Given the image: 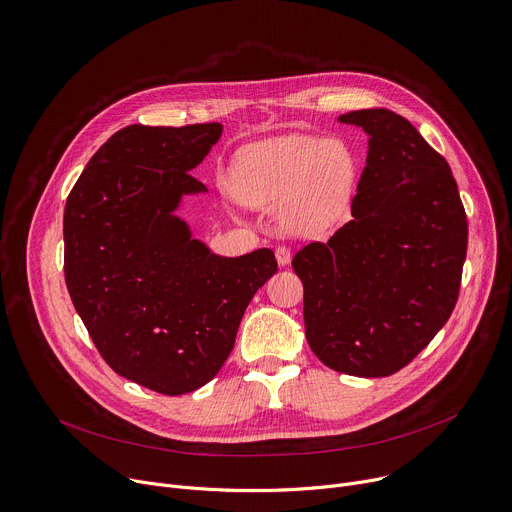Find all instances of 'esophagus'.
I'll return each instance as SVG.
<instances>
[{
    "instance_id": "obj_1",
    "label": "esophagus",
    "mask_w": 512,
    "mask_h": 512,
    "mask_svg": "<svg viewBox=\"0 0 512 512\" xmlns=\"http://www.w3.org/2000/svg\"><path fill=\"white\" fill-rule=\"evenodd\" d=\"M275 259H277V263H279L281 267H285V265L289 263V259H291V251L281 245V247L275 249Z\"/></svg>"
}]
</instances>
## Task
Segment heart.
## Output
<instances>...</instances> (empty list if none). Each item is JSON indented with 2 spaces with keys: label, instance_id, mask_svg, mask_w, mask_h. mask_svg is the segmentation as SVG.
<instances>
[{
  "label": "heart",
  "instance_id": "b5f03b06",
  "mask_svg": "<svg viewBox=\"0 0 512 512\" xmlns=\"http://www.w3.org/2000/svg\"><path fill=\"white\" fill-rule=\"evenodd\" d=\"M229 192L249 208H275L279 225L296 235H324L350 208L356 168L340 141L287 135L243 148L229 170Z\"/></svg>",
  "mask_w": 512,
  "mask_h": 512
}]
</instances>
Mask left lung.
Instances as JSON below:
<instances>
[{
  "mask_svg": "<svg viewBox=\"0 0 512 512\" xmlns=\"http://www.w3.org/2000/svg\"><path fill=\"white\" fill-rule=\"evenodd\" d=\"M369 135L352 221L328 243L300 249L304 324L326 367L389 377L409 364L454 312L468 223L448 162L389 109L338 117Z\"/></svg>",
  "mask_w": 512,
  "mask_h": 512,
  "instance_id": "1",
  "label": "left lung"
}]
</instances>
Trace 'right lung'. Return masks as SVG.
Returning <instances> with one entry per match:
<instances>
[{
    "label": "right lung",
    "mask_w": 512,
    "mask_h": 512,
    "mask_svg": "<svg viewBox=\"0 0 512 512\" xmlns=\"http://www.w3.org/2000/svg\"><path fill=\"white\" fill-rule=\"evenodd\" d=\"M221 123L129 125L89 160L64 206V279L109 367L162 395L206 385L229 358L271 249L223 257L176 214L208 192L192 170Z\"/></svg>",
    "instance_id": "add662e5"
}]
</instances>
